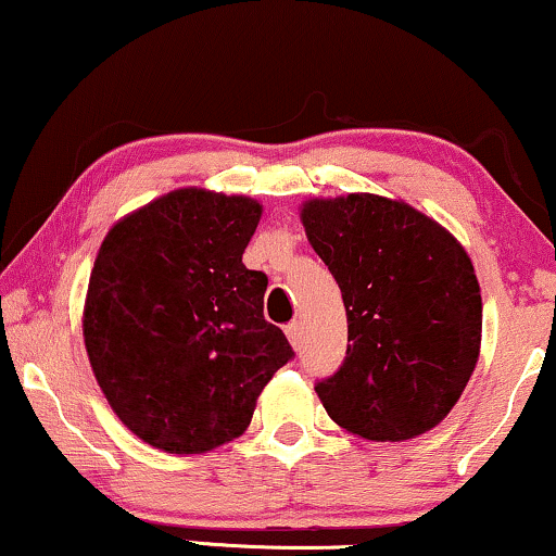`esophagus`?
Returning a JSON list of instances; mask_svg holds the SVG:
<instances>
[{"mask_svg":"<svg viewBox=\"0 0 556 556\" xmlns=\"http://www.w3.org/2000/svg\"><path fill=\"white\" fill-rule=\"evenodd\" d=\"M286 337L291 340L293 348H301V340H304V327H301V321L286 324Z\"/></svg>","mask_w":556,"mask_h":556,"instance_id":"esophagus-1","label":"esophagus"}]
</instances>
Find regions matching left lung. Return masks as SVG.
Masks as SVG:
<instances>
[{
  "label": "left lung",
  "instance_id": "1",
  "mask_svg": "<svg viewBox=\"0 0 556 556\" xmlns=\"http://www.w3.org/2000/svg\"><path fill=\"white\" fill-rule=\"evenodd\" d=\"M301 219L348 312V355L314 386L331 421L370 442L437 427L480 352L482 299L463 244L375 193L314 199Z\"/></svg>",
  "mask_w": 556,
  "mask_h": 556
}]
</instances>
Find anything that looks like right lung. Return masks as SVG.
Listing matches in <instances>:
<instances>
[{
	"instance_id": "right-lung-1",
	"label": "right lung",
	"mask_w": 556,
	"mask_h": 556,
	"mask_svg": "<svg viewBox=\"0 0 556 556\" xmlns=\"http://www.w3.org/2000/svg\"><path fill=\"white\" fill-rule=\"evenodd\" d=\"M261 204L181 189L110 229L93 263L84 342L125 427L176 454L240 437L293 350L265 321L268 276L242 252Z\"/></svg>"
}]
</instances>
